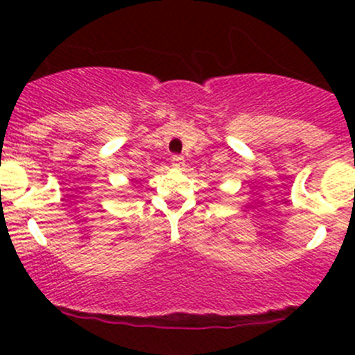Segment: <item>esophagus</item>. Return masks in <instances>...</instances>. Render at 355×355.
<instances>
[{
  "instance_id": "1",
  "label": "esophagus",
  "mask_w": 355,
  "mask_h": 355,
  "mask_svg": "<svg viewBox=\"0 0 355 355\" xmlns=\"http://www.w3.org/2000/svg\"><path fill=\"white\" fill-rule=\"evenodd\" d=\"M171 164H173L175 168H182L184 166V156H178V155L171 156Z\"/></svg>"
}]
</instances>
